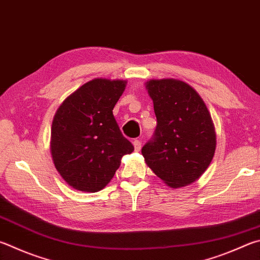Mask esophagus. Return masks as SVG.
Instances as JSON below:
<instances>
[{
	"label": "esophagus",
	"instance_id": "1",
	"mask_svg": "<svg viewBox=\"0 0 260 260\" xmlns=\"http://www.w3.org/2000/svg\"><path fill=\"white\" fill-rule=\"evenodd\" d=\"M133 145H134V149H135V151H139L141 150V145H142V142H141L140 140H134L133 141Z\"/></svg>",
	"mask_w": 260,
	"mask_h": 260
}]
</instances>
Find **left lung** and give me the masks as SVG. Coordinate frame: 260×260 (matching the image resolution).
Here are the masks:
<instances>
[{
    "mask_svg": "<svg viewBox=\"0 0 260 260\" xmlns=\"http://www.w3.org/2000/svg\"><path fill=\"white\" fill-rule=\"evenodd\" d=\"M145 85L157 117L152 139L142 148L145 162L168 186H186L214 158L216 133L209 111L196 89L178 79H151Z\"/></svg>",
    "mask_w": 260,
    "mask_h": 260,
    "instance_id": "1",
    "label": "left lung"
}]
</instances>
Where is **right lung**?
Wrapping results in <instances>:
<instances>
[{
  "mask_svg": "<svg viewBox=\"0 0 260 260\" xmlns=\"http://www.w3.org/2000/svg\"><path fill=\"white\" fill-rule=\"evenodd\" d=\"M126 81L95 78L76 89L56 110L51 128L54 166L70 186L83 192L102 190L134 151L112 114Z\"/></svg>",
  "mask_w": 260,
  "mask_h": 260,
  "instance_id": "right-lung-1",
  "label": "right lung"
}]
</instances>
